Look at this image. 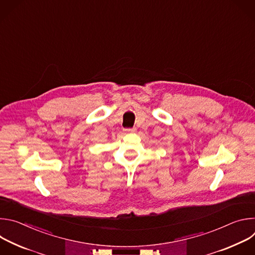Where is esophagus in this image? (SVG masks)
I'll use <instances>...</instances> for the list:
<instances>
[{"mask_svg":"<svg viewBox=\"0 0 255 255\" xmlns=\"http://www.w3.org/2000/svg\"><path fill=\"white\" fill-rule=\"evenodd\" d=\"M126 133H134L135 131H136V129L135 128H127V129H125L124 130Z\"/></svg>","mask_w":255,"mask_h":255,"instance_id":"34e87169","label":"esophagus"}]
</instances>
